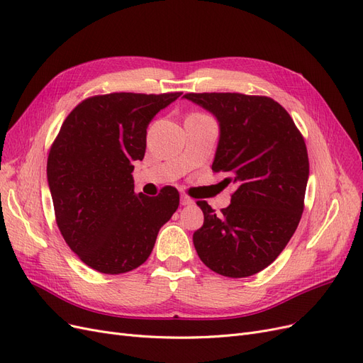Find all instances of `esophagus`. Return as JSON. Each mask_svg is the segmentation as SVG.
<instances>
[{
  "label": "esophagus",
  "mask_w": 363,
  "mask_h": 363,
  "mask_svg": "<svg viewBox=\"0 0 363 363\" xmlns=\"http://www.w3.org/2000/svg\"><path fill=\"white\" fill-rule=\"evenodd\" d=\"M181 205H182V206H191V205H194V200L190 199L189 196L182 194V196H181Z\"/></svg>",
  "instance_id": "34e87169"
}]
</instances>
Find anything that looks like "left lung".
I'll return each instance as SVG.
<instances>
[{
    "label": "left lung",
    "instance_id": "left-lung-1",
    "mask_svg": "<svg viewBox=\"0 0 363 363\" xmlns=\"http://www.w3.org/2000/svg\"><path fill=\"white\" fill-rule=\"evenodd\" d=\"M216 116L220 138L212 170L236 186L230 205L216 213L206 202L194 248L209 269L244 278L263 271L296 232L310 163L303 138L283 106L236 92L185 94Z\"/></svg>",
    "mask_w": 363,
    "mask_h": 363
}]
</instances>
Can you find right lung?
I'll list each match as a JSON object with an SVG mask.
<instances>
[{
    "label": "right lung",
    "mask_w": 363,
    "mask_h": 363,
    "mask_svg": "<svg viewBox=\"0 0 363 363\" xmlns=\"http://www.w3.org/2000/svg\"><path fill=\"white\" fill-rule=\"evenodd\" d=\"M181 92H113L84 100L65 118L48 158L57 224L79 259L118 275L146 262L157 235L179 206L166 186L134 194V161L143 160L146 128Z\"/></svg>",
    "instance_id": "add662e5"
}]
</instances>
